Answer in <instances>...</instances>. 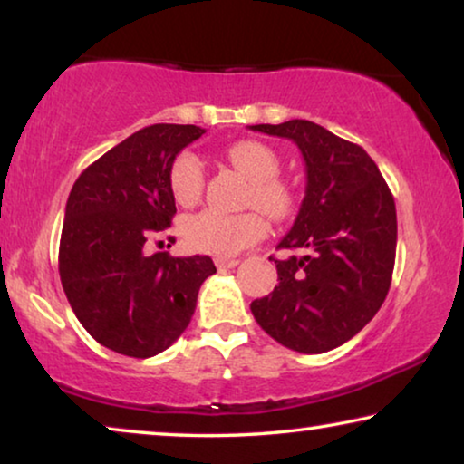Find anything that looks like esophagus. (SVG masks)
Listing matches in <instances>:
<instances>
[{
  "label": "esophagus",
  "instance_id": "esophagus-1",
  "mask_svg": "<svg viewBox=\"0 0 464 464\" xmlns=\"http://www.w3.org/2000/svg\"><path fill=\"white\" fill-rule=\"evenodd\" d=\"M215 266H218L219 270L234 268V266H238V259H234V257H215Z\"/></svg>",
  "mask_w": 464,
  "mask_h": 464
}]
</instances>
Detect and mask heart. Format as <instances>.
I'll return each mask as SVG.
<instances>
[{"label":"heart","instance_id":"1","mask_svg":"<svg viewBox=\"0 0 464 464\" xmlns=\"http://www.w3.org/2000/svg\"><path fill=\"white\" fill-rule=\"evenodd\" d=\"M227 160L251 179L249 198L251 205L272 219H285L294 211L295 196L289 183L278 177L281 158L270 145L256 139H243L227 145ZM169 186L175 200L183 207L194 205L205 188V162L192 150H183L170 164ZM181 234L189 249L211 256H234L259 240L266 234V221L257 211L227 213L219 208L189 215L183 219Z\"/></svg>","mask_w":464,"mask_h":464}]
</instances>
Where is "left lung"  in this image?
<instances>
[{"instance_id": "8db88e82", "label": "left lung", "mask_w": 464, "mask_h": 464, "mask_svg": "<svg viewBox=\"0 0 464 464\" xmlns=\"http://www.w3.org/2000/svg\"><path fill=\"white\" fill-rule=\"evenodd\" d=\"M291 139L306 162V196L275 259L278 285L251 302L270 338L319 354L344 344L373 319L389 294L397 251L395 200L376 162L357 143L308 120L256 124Z\"/></svg>"}]
</instances>
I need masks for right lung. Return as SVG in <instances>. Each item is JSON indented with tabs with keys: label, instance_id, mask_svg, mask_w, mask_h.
Instances as JSON below:
<instances>
[{
	"label": "right lung",
	"instance_id": "add662e5",
	"mask_svg": "<svg viewBox=\"0 0 464 464\" xmlns=\"http://www.w3.org/2000/svg\"><path fill=\"white\" fill-rule=\"evenodd\" d=\"M205 129L151 124L132 132L73 183L59 246V272L75 316L99 344L148 359L186 332L208 256L150 253L145 243L173 221L169 170Z\"/></svg>",
	"mask_w": 464,
	"mask_h": 464
}]
</instances>
